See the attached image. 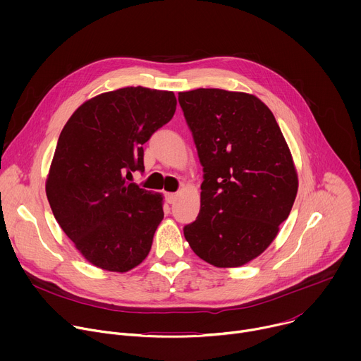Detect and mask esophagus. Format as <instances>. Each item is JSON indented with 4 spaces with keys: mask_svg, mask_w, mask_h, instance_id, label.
Masks as SVG:
<instances>
[{
    "mask_svg": "<svg viewBox=\"0 0 361 361\" xmlns=\"http://www.w3.org/2000/svg\"><path fill=\"white\" fill-rule=\"evenodd\" d=\"M166 197H167V201H169L170 204H174V202L177 201L178 194H177V192H167V194H166Z\"/></svg>",
    "mask_w": 361,
    "mask_h": 361,
    "instance_id": "obj_1",
    "label": "esophagus"
}]
</instances>
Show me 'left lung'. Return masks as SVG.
I'll return each instance as SVG.
<instances>
[{
    "instance_id": "1",
    "label": "left lung",
    "mask_w": 361,
    "mask_h": 361,
    "mask_svg": "<svg viewBox=\"0 0 361 361\" xmlns=\"http://www.w3.org/2000/svg\"><path fill=\"white\" fill-rule=\"evenodd\" d=\"M204 171L201 209L184 237L201 260L240 267L276 238L298 178L283 133L262 99L220 88L178 92Z\"/></svg>"
}]
</instances>
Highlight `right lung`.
Instances as JSON below:
<instances>
[{
  "mask_svg": "<svg viewBox=\"0 0 361 361\" xmlns=\"http://www.w3.org/2000/svg\"><path fill=\"white\" fill-rule=\"evenodd\" d=\"M173 91L126 87L80 106L64 126L45 183L53 214L84 259L126 273L148 255L163 197L126 178L142 145L176 113Z\"/></svg>",
  "mask_w": 361,
  "mask_h": 361,
  "instance_id": "1",
  "label": "right lung"
}]
</instances>
